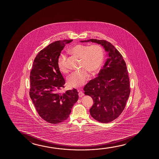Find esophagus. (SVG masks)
<instances>
[{
  "label": "esophagus",
  "instance_id": "34e87169",
  "mask_svg": "<svg viewBox=\"0 0 159 159\" xmlns=\"http://www.w3.org/2000/svg\"><path fill=\"white\" fill-rule=\"evenodd\" d=\"M84 94L83 93V92L82 91H79V96L80 97H82Z\"/></svg>",
  "mask_w": 159,
  "mask_h": 159
}]
</instances>
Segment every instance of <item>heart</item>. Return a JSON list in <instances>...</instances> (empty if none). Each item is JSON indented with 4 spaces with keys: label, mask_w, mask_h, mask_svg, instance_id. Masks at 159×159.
<instances>
[{
    "label": "heart",
    "mask_w": 159,
    "mask_h": 159,
    "mask_svg": "<svg viewBox=\"0 0 159 159\" xmlns=\"http://www.w3.org/2000/svg\"><path fill=\"white\" fill-rule=\"evenodd\" d=\"M70 54L81 59L80 68L78 72H73L68 77V83L73 87L83 86L89 78V72L92 75L96 74L102 66L104 58V52L99 44L83 45L76 44L70 48ZM66 57L61 55L57 59V67L60 72L67 73Z\"/></svg>",
    "instance_id": "obj_1"
}]
</instances>
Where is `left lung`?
Wrapping results in <instances>:
<instances>
[{
  "instance_id": "1",
  "label": "left lung",
  "mask_w": 159,
  "mask_h": 159,
  "mask_svg": "<svg viewBox=\"0 0 159 159\" xmlns=\"http://www.w3.org/2000/svg\"><path fill=\"white\" fill-rule=\"evenodd\" d=\"M81 42L99 44L108 52L109 58L98 76L89 81L84 90L85 95L93 100L89 109L92 117L101 123H110L122 113L130 93L126 63L119 51L109 42L97 39Z\"/></svg>"
}]
</instances>
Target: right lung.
Instances as JSON below:
<instances>
[{
  "instance_id": "obj_1",
  "label": "right lung",
  "mask_w": 159,
  "mask_h": 159,
  "mask_svg": "<svg viewBox=\"0 0 159 159\" xmlns=\"http://www.w3.org/2000/svg\"><path fill=\"white\" fill-rule=\"evenodd\" d=\"M72 41H57L41 50L30 72V98L39 116L52 124L67 120L78 99V92L75 89L59 92L65 80L57 67V59L66 44Z\"/></svg>"
}]
</instances>
